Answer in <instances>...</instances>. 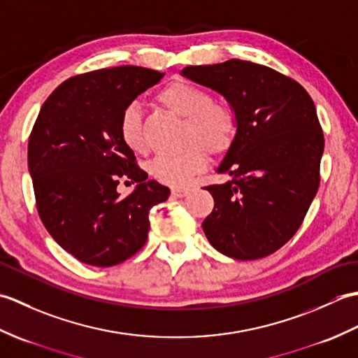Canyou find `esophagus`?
Wrapping results in <instances>:
<instances>
[{
    "instance_id": "obj_1",
    "label": "esophagus",
    "mask_w": 358,
    "mask_h": 358,
    "mask_svg": "<svg viewBox=\"0 0 358 358\" xmlns=\"http://www.w3.org/2000/svg\"><path fill=\"white\" fill-rule=\"evenodd\" d=\"M192 189L191 187H173L172 189V195L177 196V199H183V196L191 194Z\"/></svg>"
}]
</instances>
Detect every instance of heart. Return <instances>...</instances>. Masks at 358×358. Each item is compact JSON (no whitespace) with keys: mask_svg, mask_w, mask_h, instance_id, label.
I'll return each instance as SVG.
<instances>
[{"mask_svg":"<svg viewBox=\"0 0 358 358\" xmlns=\"http://www.w3.org/2000/svg\"><path fill=\"white\" fill-rule=\"evenodd\" d=\"M157 101L172 115L185 120L183 154L175 157H157L149 164V172L164 185L183 187L194 175L206 169L208 150L212 155H223L232 146L235 136L234 113L206 89L186 81H175L158 94ZM121 143L134 152L144 154L148 150L143 134L141 112L136 104H129L118 120Z\"/></svg>","mask_w":358,"mask_h":358,"instance_id":"heart-1","label":"heart"}]
</instances>
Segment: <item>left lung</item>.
Returning <instances> with one entry per match:
<instances>
[{"label":"left lung","instance_id":"8db88e82","mask_svg":"<svg viewBox=\"0 0 358 358\" xmlns=\"http://www.w3.org/2000/svg\"><path fill=\"white\" fill-rule=\"evenodd\" d=\"M181 75L222 94L237 123L217 169L231 178L206 186L215 203L203 231L235 260L268 257L299 231L320 185L324 138L313 98L295 80L243 59Z\"/></svg>","mask_w":358,"mask_h":358}]
</instances>
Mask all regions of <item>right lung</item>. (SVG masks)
Listing matches in <instances>:
<instances>
[{"label": "right lung", "instance_id": "right-lung-1", "mask_svg": "<svg viewBox=\"0 0 358 358\" xmlns=\"http://www.w3.org/2000/svg\"><path fill=\"white\" fill-rule=\"evenodd\" d=\"M163 77L138 66L81 73L53 90L38 113L27 148L38 214L81 263L109 268L138 252L149 210L171 194L148 180L118 135L121 112ZM121 178L137 183L127 197L116 191Z\"/></svg>", "mask_w": 358, "mask_h": 358}]
</instances>
